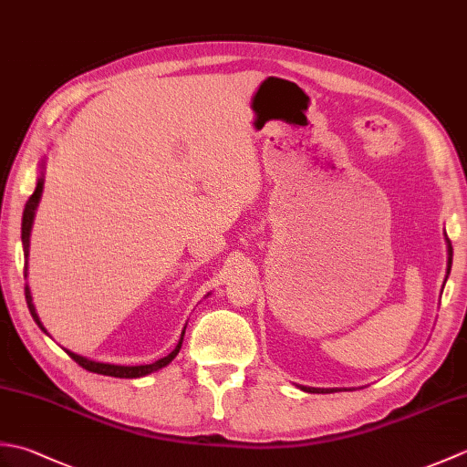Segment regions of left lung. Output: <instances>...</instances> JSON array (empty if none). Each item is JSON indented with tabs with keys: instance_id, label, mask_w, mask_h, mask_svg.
<instances>
[{
	"instance_id": "1",
	"label": "left lung",
	"mask_w": 467,
	"mask_h": 467,
	"mask_svg": "<svg viewBox=\"0 0 467 467\" xmlns=\"http://www.w3.org/2000/svg\"><path fill=\"white\" fill-rule=\"evenodd\" d=\"M450 243V241H448ZM448 253H450V259H448V275H450V269H451V256H453V249L451 244H448ZM303 391H309V393H331V391H337V389H315V387H301Z\"/></svg>"
}]
</instances>
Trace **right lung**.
I'll use <instances>...</instances> for the list:
<instances>
[{
    "label": "right lung",
    "instance_id": "1",
    "mask_svg": "<svg viewBox=\"0 0 467 467\" xmlns=\"http://www.w3.org/2000/svg\"><path fill=\"white\" fill-rule=\"evenodd\" d=\"M42 186H44V178H39L34 194L27 198L26 208H24V218H22V243H24V256H26V259H27V254H29V233H32L34 214H36V208H37V202H39V196H42ZM24 276H27V261H26V266H24ZM26 301H27V306H29V313H32V317H34V321L39 325V329H42V331L46 333L44 325H42V321H39V317H37V313H36V306H34V303H32V293H29V286H27V285H26ZM182 335H184V333H182ZM181 347H182V337H181V341H178V345L174 347V351L168 353L166 357H162V359H158V361H154V363H150V365H134V367L110 365V363H98V361H92V359H86V357H82V355H76V353H72V351H66V353H67L69 357H72V359H74L78 365H82L86 371L100 373V375H110V377H126V379H134V377H142V375H148V373H152V371L162 369V367H166L168 363H171V361L174 359V357L178 355V351H181Z\"/></svg>",
    "mask_w": 467,
    "mask_h": 467
}]
</instances>
